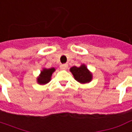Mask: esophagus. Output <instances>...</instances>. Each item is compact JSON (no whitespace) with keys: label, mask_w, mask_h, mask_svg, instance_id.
<instances>
[{"label":"esophagus","mask_w":132,"mask_h":132,"mask_svg":"<svg viewBox=\"0 0 132 132\" xmlns=\"http://www.w3.org/2000/svg\"><path fill=\"white\" fill-rule=\"evenodd\" d=\"M60 68H61V69H63V70H66V69H68V64H66V63L61 64V66H60Z\"/></svg>","instance_id":"34e87169"}]
</instances>
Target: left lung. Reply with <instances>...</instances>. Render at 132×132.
<instances>
[{
    "label": "left lung",
    "mask_w": 132,
    "mask_h": 132,
    "mask_svg": "<svg viewBox=\"0 0 132 132\" xmlns=\"http://www.w3.org/2000/svg\"><path fill=\"white\" fill-rule=\"evenodd\" d=\"M70 71L73 74L74 78L81 84L89 82L92 79V74L85 64H82L80 67L73 66L70 69Z\"/></svg>",
    "instance_id": "left-lung-1"
}]
</instances>
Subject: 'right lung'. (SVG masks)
I'll use <instances>...</instances> for the list:
<instances>
[{"label":"right lung","instance_id":"1","mask_svg":"<svg viewBox=\"0 0 132 132\" xmlns=\"http://www.w3.org/2000/svg\"><path fill=\"white\" fill-rule=\"evenodd\" d=\"M55 71L54 68L51 69H43L40 76L37 78V82L40 85H45L48 83L51 80L52 75Z\"/></svg>","mask_w":132,"mask_h":132}]
</instances>
